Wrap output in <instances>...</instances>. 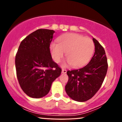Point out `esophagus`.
Listing matches in <instances>:
<instances>
[{
	"mask_svg": "<svg viewBox=\"0 0 122 122\" xmlns=\"http://www.w3.org/2000/svg\"><path fill=\"white\" fill-rule=\"evenodd\" d=\"M62 73H64V74L66 73V70H65V69H62Z\"/></svg>",
	"mask_w": 122,
	"mask_h": 122,
	"instance_id": "34e87169",
	"label": "esophagus"
}]
</instances>
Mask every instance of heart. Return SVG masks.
Wrapping results in <instances>:
<instances>
[{"label": "heart", "mask_w": 122, "mask_h": 122, "mask_svg": "<svg viewBox=\"0 0 122 122\" xmlns=\"http://www.w3.org/2000/svg\"><path fill=\"white\" fill-rule=\"evenodd\" d=\"M57 40L58 43L50 44V53L54 62L58 63L66 51L67 58L63 62V66L72 65L74 68H81L89 62L93 55L95 45L90 38L76 33H66Z\"/></svg>", "instance_id": "obj_1"}]
</instances>
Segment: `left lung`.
Returning a JSON list of instances; mask_svg holds the SVG:
<instances>
[{
	"instance_id": "left-lung-1",
	"label": "left lung",
	"mask_w": 122,
	"mask_h": 122,
	"mask_svg": "<svg viewBox=\"0 0 122 122\" xmlns=\"http://www.w3.org/2000/svg\"><path fill=\"white\" fill-rule=\"evenodd\" d=\"M95 53L89 62L79 69L68 71V81L65 91L75 101L84 102L91 99L101 87L108 69L105 50L96 39Z\"/></svg>"
}]
</instances>
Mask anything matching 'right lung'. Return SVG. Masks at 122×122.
Instances as JSON below:
<instances>
[{
    "label": "right lung",
    "mask_w": 122,
    "mask_h": 122,
    "mask_svg": "<svg viewBox=\"0 0 122 122\" xmlns=\"http://www.w3.org/2000/svg\"><path fill=\"white\" fill-rule=\"evenodd\" d=\"M54 31L38 29L21 42L15 56L18 82L29 97L41 98L50 91L61 69L53 61L50 44Z\"/></svg>",
    "instance_id": "1"
}]
</instances>
